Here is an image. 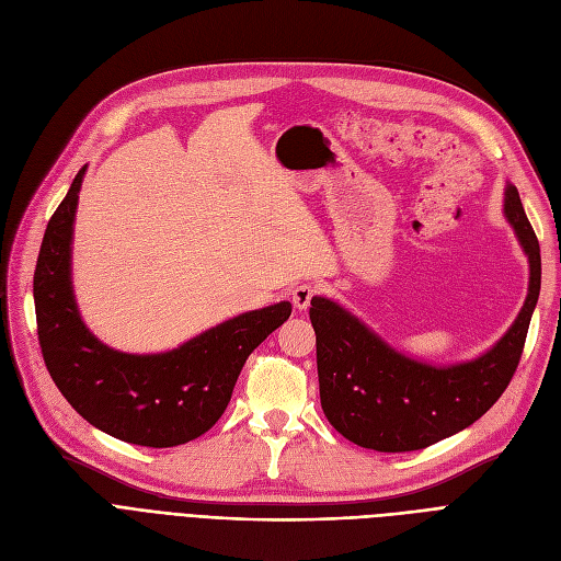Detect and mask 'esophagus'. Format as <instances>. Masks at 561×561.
<instances>
[{
  "instance_id": "esophagus-1",
  "label": "esophagus",
  "mask_w": 561,
  "mask_h": 561,
  "mask_svg": "<svg viewBox=\"0 0 561 561\" xmlns=\"http://www.w3.org/2000/svg\"><path fill=\"white\" fill-rule=\"evenodd\" d=\"M316 297V287L311 283H301L293 289V304L304 311V308L311 306V299Z\"/></svg>"
}]
</instances>
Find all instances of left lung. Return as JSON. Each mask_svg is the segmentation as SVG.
Returning a JSON list of instances; mask_svg holds the SVG:
<instances>
[{
  "instance_id": "obj_1",
  "label": "left lung",
  "mask_w": 561,
  "mask_h": 561,
  "mask_svg": "<svg viewBox=\"0 0 561 561\" xmlns=\"http://www.w3.org/2000/svg\"><path fill=\"white\" fill-rule=\"evenodd\" d=\"M504 214L529 257V295L511 330L482 357L436 369L397 353L339 304L313 297L320 403L347 440L378 453H411L467 430L504 394L525 351L540 293V248L515 185Z\"/></svg>"
}]
</instances>
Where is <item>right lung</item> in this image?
Wrapping results in <instances>:
<instances>
[{"label":"right lung","instance_id":"right-lung-1","mask_svg":"<svg viewBox=\"0 0 561 561\" xmlns=\"http://www.w3.org/2000/svg\"><path fill=\"white\" fill-rule=\"evenodd\" d=\"M85 167L48 220L34 268L36 332L57 390L96 430L146 448L206 434L225 413L248 355L293 313L280 301L231 318L171 353L127 355L96 341L71 293V231Z\"/></svg>","mask_w":561,"mask_h":561}]
</instances>
